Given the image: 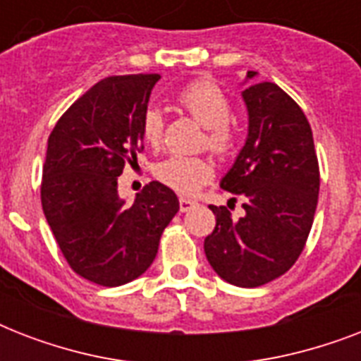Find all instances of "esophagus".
<instances>
[{"label":"esophagus","instance_id":"1","mask_svg":"<svg viewBox=\"0 0 361 361\" xmlns=\"http://www.w3.org/2000/svg\"><path fill=\"white\" fill-rule=\"evenodd\" d=\"M195 200H191V198H180V209L181 212H187V209H191L192 206H195Z\"/></svg>","mask_w":361,"mask_h":361}]
</instances>
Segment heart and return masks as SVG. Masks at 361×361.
Masks as SVG:
<instances>
[{"label": "heart", "instance_id": "1", "mask_svg": "<svg viewBox=\"0 0 361 361\" xmlns=\"http://www.w3.org/2000/svg\"><path fill=\"white\" fill-rule=\"evenodd\" d=\"M178 104L204 125L202 146L226 157L238 146V129L232 120L231 97L212 80L189 82L178 93ZM142 136L149 146L163 144L164 118L159 109H147L142 118ZM155 178L180 195H195L214 178V164L200 155H172L155 166Z\"/></svg>", "mask_w": 361, "mask_h": 361}]
</instances>
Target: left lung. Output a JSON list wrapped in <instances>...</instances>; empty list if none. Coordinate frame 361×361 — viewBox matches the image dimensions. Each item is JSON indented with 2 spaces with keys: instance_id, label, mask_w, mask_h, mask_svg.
Instances as JSON below:
<instances>
[{
  "instance_id": "8db88e82",
  "label": "left lung",
  "mask_w": 361,
  "mask_h": 361,
  "mask_svg": "<svg viewBox=\"0 0 361 361\" xmlns=\"http://www.w3.org/2000/svg\"><path fill=\"white\" fill-rule=\"evenodd\" d=\"M257 75L249 71L247 76ZM249 136L221 187L243 198L245 215L209 206L215 228L204 240L221 279L243 288L266 285L294 266L313 226L320 170L313 130L303 110L274 82L243 92Z\"/></svg>"
}]
</instances>
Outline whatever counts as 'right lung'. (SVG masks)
<instances>
[{"mask_svg":"<svg viewBox=\"0 0 361 361\" xmlns=\"http://www.w3.org/2000/svg\"><path fill=\"white\" fill-rule=\"evenodd\" d=\"M161 76H109L76 99L48 136L41 202L71 269L101 286L136 279L157 255L180 202L149 181L133 206L118 197V176L144 149L142 118Z\"/></svg>","mask_w":361,"mask_h":361,"instance_id":"1","label":"right lung"}]
</instances>
